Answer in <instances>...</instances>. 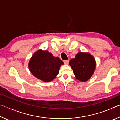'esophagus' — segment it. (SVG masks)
<instances>
[{"label":"esophagus","instance_id":"1","mask_svg":"<svg viewBox=\"0 0 120 120\" xmlns=\"http://www.w3.org/2000/svg\"><path fill=\"white\" fill-rule=\"evenodd\" d=\"M69 60H64V62L65 64H69Z\"/></svg>","mask_w":120,"mask_h":120}]
</instances>
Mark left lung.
<instances>
[{"label": "left lung", "instance_id": "left-lung-1", "mask_svg": "<svg viewBox=\"0 0 120 120\" xmlns=\"http://www.w3.org/2000/svg\"><path fill=\"white\" fill-rule=\"evenodd\" d=\"M69 65L77 79L86 82L94 73L96 62L91 54L79 52L76 54V57L70 60Z\"/></svg>", "mask_w": 120, "mask_h": 120}]
</instances>
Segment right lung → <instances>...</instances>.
<instances>
[{"mask_svg":"<svg viewBox=\"0 0 120 120\" xmlns=\"http://www.w3.org/2000/svg\"><path fill=\"white\" fill-rule=\"evenodd\" d=\"M62 64L64 62L59 58L54 57L48 51L39 50L30 59L28 67L35 77L44 82H49L55 78Z\"/></svg>","mask_w":120,"mask_h":120,"instance_id":"1","label":"right lung"}]
</instances>
